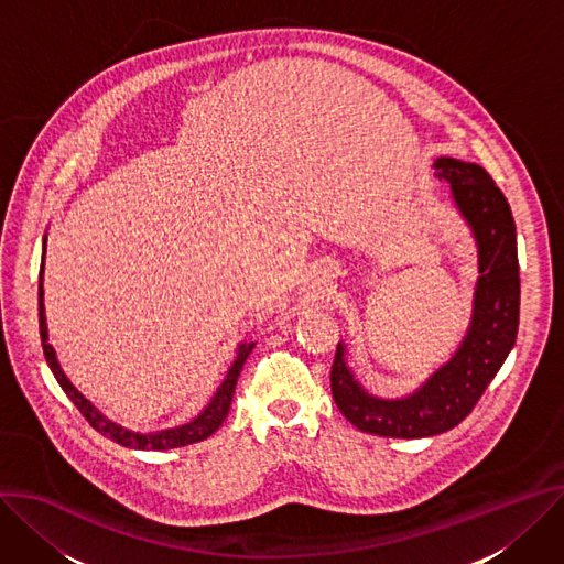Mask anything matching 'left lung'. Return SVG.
Masks as SVG:
<instances>
[{
    "label": "left lung",
    "mask_w": 564,
    "mask_h": 564,
    "mask_svg": "<svg viewBox=\"0 0 564 564\" xmlns=\"http://www.w3.org/2000/svg\"><path fill=\"white\" fill-rule=\"evenodd\" d=\"M434 175L452 191L479 253V279L468 333L438 371L404 398L371 395L346 365L339 341L330 389L339 412L362 432L391 438L443 434L464 421L516 346L520 326V263L516 220L495 180L479 164L438 158Z\"/></svg>",
    "instance_id": "8db88e82"
}]
</instances>
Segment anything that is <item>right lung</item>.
I'll return each instance as SVG.
<instances>
[{"label":"right lung","mask_w":564,"mask_h":564,"mask_svg":"<svg viewBox=\"0 0 564 564\" xmlns=\"http://www.w3.org/2000/svg\"><path fill=\"white\" fill-rule=\"evenodd\" d=\"M44 251H46V236H44V242H42V265H40V281H37V317H40V339H42V350H44V357H46V365L48 369L54 371L58 384L63 387V391L69 395V400L78 406V412L85 416V421L104 436L112 438L115 443L123 445V447H132V449H173V447H182V445H191V443H197V441H204L209 438L220 425L223 421L227 419L229 414V406H231V398H234V391H236V382H238V376L242 371V365L249 357L251 348L256 346L253 341H242L238 344V350H236V360L231 365V369L227 371V378L223 380V384L218 387V391L214 393L212 402L202 409V412L180 425V427H171V430H162V432H148V434H141V432H130L126 427H121L119 423L106 419L104 414L98 412V409L69 382V378L65 376V371L61 369V362L56 357V350L54 346L48 344V330H46V315H44V288H42V272H44Z\"/></svg>","instance_id":"1"}]
</instances>
